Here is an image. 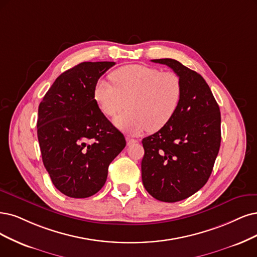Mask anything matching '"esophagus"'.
Instances as JSON below:
<instances>
[{
	"instance_id": "esophagus-1",
	"label": "esophagus",
	"mask_w": 257,
	"mask_h": 257,
	"mask_svg": "<svg viewBox=\"0 0 257 257\" xmlns=\"http://www.w3.org/2000/svg\"><path fill=\"white\" fill-rule=\"evenodd\" d=\"M135 143H138V140H136V139H130V138H127V144H128V145L135 144Z\"/></svg>"
}]
</instances>
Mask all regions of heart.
I'll return each mask as SVG.
<instances>
[{"mask_svg": "<svg viewBox=\"0 0 257 257\" xmlns=\"http://www.w3.org/2000/svg\"><path fill=\"white\" fill-rule=\"evenodd\" d=\"M108 81L99 79L94 84L93 98L107 117L114 119L121 131L138 135L146 128L158 131L172 120L182 97V81L172 71L161 72L154 66L130 64L113 71Z\"/></svg>", "mask_w": 257, "mask_h": 257, "instance_id": "b5f03b06", "label": "heart"}]
</instances>
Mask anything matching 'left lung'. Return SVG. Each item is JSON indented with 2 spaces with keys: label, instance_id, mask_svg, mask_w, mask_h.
<instances>
[{
  "label": "left lung",
  "instance_id": "8db88e82",
  "mask_svg": "<svg viewBox=\"0 0 257 257\" xmlns=\"http://www.w3.org/2000/svg\"><path fill=\"white\" fill-rule=\"evenodd\" d=\"M169 66L182 81L179 108L166 126L143 139L142 181L163 202L194 195L210 178L221 142V115L200 74L175 59H154Z\"/></svg>",
  "mask_w": 257,
  "mask_h": 257
}]
</instances>
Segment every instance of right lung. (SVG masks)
I'll return each mask as SVG.
<instances>
[{"label": "right lung", "instance_id": "obj_1", "mask_svg": "<svg viewBox=\"0 0 257 257\" xmlns=\"http://www.w3.org/2000/svg\"><path fill=\"white\" fill-rule=\"evenodd\" d=\"M115 62H81L57 77L38 109L44 167L59 192L87 198L104 185L126 140L99 111L93 88Z\"/></svg>", "mask_w": 257, "mask_h": 257}]
</instances>
